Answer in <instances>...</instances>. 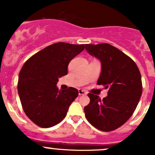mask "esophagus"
<instances>
[{"instance_id": "esophagus-1", "label": "esophagus", "mask_w": 155, "mask_h": 155, "mask_svg": "<svg viewBox=\"0 0 155 155\" xmlns=\"http://www.w3.org/2000/svg\"><path fill=\"white\" fill-rule=\"evenodd\" d=\"M78 94H79V95H83V94H87V92H86L85 91H84V90L78 89Z\"/></svg>"}]
</instances>
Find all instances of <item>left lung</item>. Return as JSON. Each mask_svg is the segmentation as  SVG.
Instances as JSON below:
<instances>
[{
    "instance_id": "8db88e82",
    "label": "left lung",
    "mask_w": 155,
    "mask_h": 155,
    "mask_svg": "<svg viewBox=\"0 0 155 155\" xmlns=\"http://www.w3.org/2000/svg\"><path fill=\"white\" fill-rule=\"evenodd\" d=\"M85 50L101 61L97 84L109 88L103 99L89 93L84 107L87 121L99 130L109 132L124 125L136 109L142 94L141 75L130 57L108 43L86 44Z\"/></svg>"
}]
</instances>
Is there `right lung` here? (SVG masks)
I'll return each mask as SVG.
<instances>
[{"instance_id": "1", "label": "right lung", "mask_w": 155, "mask_h": 155, "mask_svg": "<svg viewBox=\"0 0 155 155\" xmlns=\"http://www.w3.org/2000/svg\"><path fill=\"white\" fill-rule=\"evenodd\" d=\"M85 45L57 42L31 56L18 76V91L22 109L39 127L48 128L65 118L69 106L78 95L70 87L59 90V78L68 74V66Z\"/></svg>"}]
</instances>
